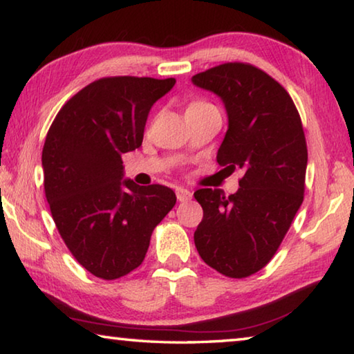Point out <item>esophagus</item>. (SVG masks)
<instances>
[{
    "instance_id": "34e87169",
    "label": "esophagus",
    "mask_w": 354,
    "mask_h": 354,
    "mask_svg": "<svg viewBox=\"0 0 354 354\" xmlns=\"http://www.w3.org/2000/svg\"><path fill=\"white\" fill-rule=\"evenodd\" d=\"M176 198L181 203H187L192 200V192L184 189V187H179V189H176Z\"/></svg>"
}]
</instances>
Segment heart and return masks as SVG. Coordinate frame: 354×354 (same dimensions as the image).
<instances>
[{
	"label": "heart",
	"instance_id": "b5f03b06",
	"mask_svg": "<svg viewBox=\"0 0 354 354\" xmlns=\"http://www.w3.org/2000/svg\"><path fill=\"white\" fill-rule=\"evenodd\" d=\"M198 104H206V103H192L190 106H198Z\"/></svg>",
	"mask_w": 354,
	"mask_h": 354
}]
</instances>
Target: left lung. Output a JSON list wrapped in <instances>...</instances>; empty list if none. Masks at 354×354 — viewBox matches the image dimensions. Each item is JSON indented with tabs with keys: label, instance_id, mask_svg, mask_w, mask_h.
Segmentation results:
<instances>
[{
	"label": "left lung",
	"instance_id": "1",
	"mask_svg": "<svg viewBox=\"0 0 354 354\" xmlns=\"http://www.w3.org/2000/svg\"><path fill=\"white\" fill-rule=\"evenodd\" d=\"M192 82L225 104L227 131L217 162L243 171L236 194H194L203 207L195 247L225 277L247 278L270 262L303 203L308 148L301 118L286 88L250 64H221Z\"/></svg>",
	"mask_w": 354,
	"mask_h": 354
}]
</instances>
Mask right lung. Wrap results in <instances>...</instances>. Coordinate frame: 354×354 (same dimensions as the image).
<instances>
[{
	"instance_id": "obj_1",
	"label": "right lung",
	"mask_w": 354,
	"mask_h": 354,
	"mask_svg": "<svg viewBox=\"0 0 354 354\" xmlns=\"http://www.w3.org/2000/svg\"><path fill=\"white\" fill-rule=\"evenodd\" d=\"M175 77H103L77 92L53 122L41 151L53 220L75 259L117 279L145 259L153 230L176 203L170 187L124 179L122 156L142 145L153 104Z\"/></svg>"
}]
</instances>
